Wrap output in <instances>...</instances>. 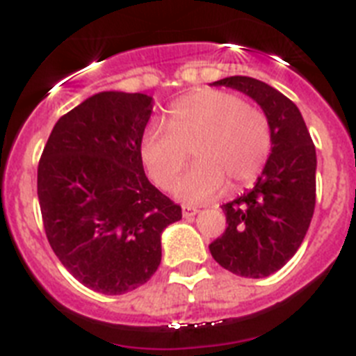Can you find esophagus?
I'll return each instance as SVG.
<instances>
[{
	"mask_svg": "<svg viewBox=\"0 0 356 356\" xmlns=\"http://www.w3.org/2000/svg\"><path fill=\"white\" fill-rule=\"evenodd\" d=\"M198 214V209L195 207H182V216L184 218H195Z\"/></svg>",
	"mask_w": 356,
	"mask_h": 356,
	"instance_id": "obj_1",
	"label": "esophagus"
}]
</instances>
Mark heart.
Here are the masks:
<instances>
[{
    "label": "heart",
    "instance_id": "b5f03b06",
    "mask_svg": "<svg viewBox=\"0 0 356 356\" xmlns=\"http://www.w3.org/2000/svg\"><path fill=\"white\" fill-rule=\"evenodd\" d=\"M193 150L197 165L174 186L186 204H204L227 190L257 179L271 154L270 122L261 110L229 92H193L174 102L168 126L150 122L140 142V158L150 179L168 190Z\"/></svg>",
    "mask_w": 356,
    "mask_h": 356
}]
</instances>
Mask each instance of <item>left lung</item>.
Here are the masks:
<instances>
[{
    "mask_svg": "<svg viewBox=\"0 0 356 356\" xmlns=\"http://www.w3.org/2000/svg\"><path fill=\"white\" fill-rule=\"evenodd\" d=\"M211 85L254 99L271 129V154L255 186L222 206L229 227L209 245L211 255L239 277H270L296 254L309 230L316 206V147L296 104L273 86L248 76Z\"/></svg>",
    "mask_w": 356,
    "mask_h": 356,
    "instance_id": "1",
    "label": "left lung"
}]
</instances>
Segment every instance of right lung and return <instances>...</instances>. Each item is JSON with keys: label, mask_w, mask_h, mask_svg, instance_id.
Masks as SVG:
<instances>
[{"label": "right lung", "mask_w": 356, "mask_h": 356, "mask_svg": "<svg viewBox=\"0 0 356 356\" xmlns=\"http://www.w3.org/2000/svg\"><path fill=\"white\" fill-rule=\"evenodd\" d=\"M152 97L99 92L54 124L38 163L47 241L76 280L102 294L143 286L181 207L152 186L140 142Z\"/></svg>", "instance_id": "obj_1"}]
</instances>
